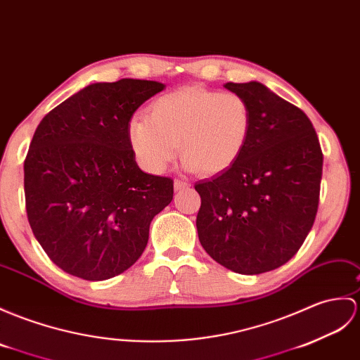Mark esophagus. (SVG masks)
<instances>
[{
  "mask_svg": "<svg viewBox=\"0 0 360 360\" xmlns=\"http://www.w3.org/2000/svg\"><path fill=\"white\" fill-rule=\"evenodd\" d=\"M173 186H174V190H186V188H188L190 187V184L187 182V181H181V179H174V182H173Z\"/></svg>",
  "mask_w": 360,
  "mask_h": 360,
  "instance_id": "esophagus-1",
  "label": "esophagus"
}]
</instances>
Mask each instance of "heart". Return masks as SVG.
Masks as SVG:
<instances>
[{
	"instance_id": "heart-1",
	"label": "heart",
	"mask_w": 360,
	"mask_h": 360,
	"mask_svg": "<svg viewBox=\"0 0 360 360\" xmlns=\"http://www.w3.org/2000/svg\"><path fill=\"white\" fill-rule=\"evenodd\" d=\"M252 112L233 91L184 87L148 105L129 122V144L138 162L162 173L179 150L184 169L214 176L231 169L247 146Z\"/></svg>"
}]
</instances>
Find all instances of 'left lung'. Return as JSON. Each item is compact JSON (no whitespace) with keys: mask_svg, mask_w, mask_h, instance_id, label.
Segmentation results:
<instances>
[{"mask_svg":"<svg viewBox=\"0 0 360 360\" xmlns=\"http://www.w3.org/2000/svg\"><path fill=\"white\" fill-rule=\"evenodd\" d=\"M224 87L245 99L252 129L238 162L195 186L198 236L225 269L261 274L288 262L310 233L323 156L300 108L257 81Z\"/></svg>","mask_w":360,"mask_h":360,"instance_id":"left-lung-1","label":"left lung"}]
</instances>
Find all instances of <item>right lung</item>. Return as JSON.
I'll list each match as a JSON object with an SVG mask.
<instances>
[{
    "label": "right lung",
    "instance_id": "obj_1",
    "mask_svg": "<svg viewBox=\"0 0 360 360\" xmlns=\"http://www.w3.org/2000/svg\"><path fill=\"white\" fill-rule=\"evenodd\" d=\"M158 81L95 82L49 112L24 161L29 224L61 270L86 281L124 273L146 250L155 216L173 199V181L139 169L129 144L138 107Z\"/></svg>",
    "mask_w": 360,
    "mask_h": 360
}]
</instances>
